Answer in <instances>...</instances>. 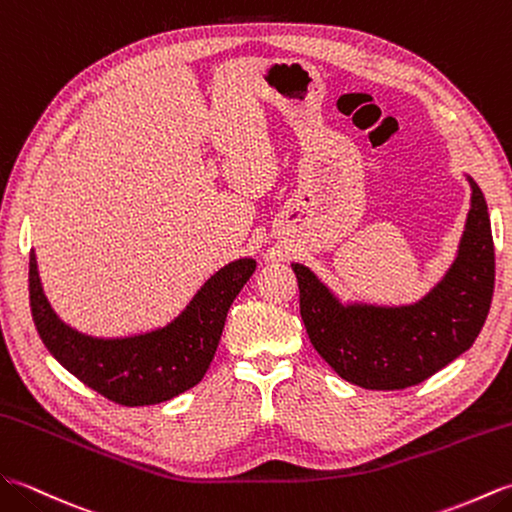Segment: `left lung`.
Returning a JSON list of instances; mask_svg holds the SVG:
<instances>
[{
	"label": "left lung",
	"instance_id": "left-lung-1",
	"mask_svg": "<svg viewBox=\"0 0 512 512\" xmlns=\"http://www.w3.org/2000/svg\"><path fill=\"white\" fill-rule=\"evenodd\" d=\"M469 181L471 210L456 263L418 304L342 306L309 269L291 265L306 333L342 379L366 390H405L473 346L491 309L495 247L484 195Z\"/></svg>",
	"mask_w": 512,
	"mask_h": 512
}]
</instances>
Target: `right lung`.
I'll return each mask as SVG.
<instances>
[{
  "label": "right lung",
  "instance_id": "right-lung-1",
  "mask_svg": "<svg viewBox=\"0 0 512 512\" xmlns=\"http://www.w3.org/2000/svg\"><path fill=\"white\" fill-rule=\"evenodd\" d=\"M256 263L241 258L217 271L173 324L153 333L98 339L63 324L45 300L30 252V311L52 357L105 399L138 407L164 403L190 390L217 352L225 317Z\"/></svg>",
  "mask_w": 512,
  "mask_h": 512
}]
</instances>
